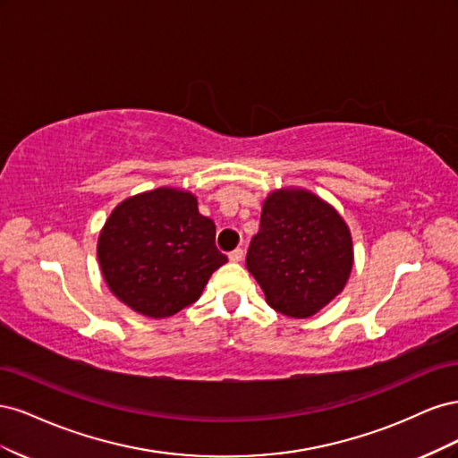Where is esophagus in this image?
<instances>
[{
    "mask_svg": "<svg viewBox=\"0 0 458 458\" xmlns=\"http://www.w3.org/2000/svg\"><path fill=\"white\" fill-rule=\"evenodd\" d=\"M242 258H244V252L241 250V248H237V250L229 252V259H231L233 263H239V261H242Z\"/></svg>",
    "mask_w": 458,
    "mask_h": 458,
    "instance_id": "esophagus-1",
    "label": "esophagus"
}]
</instances>
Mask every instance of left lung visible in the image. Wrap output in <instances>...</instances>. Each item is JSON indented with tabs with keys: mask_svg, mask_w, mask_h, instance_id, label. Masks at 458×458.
Masks as SVG:
<instances>
[{
	"mask_svg": "<svg viewBox=\"0 0 458 458\" xmlns=\"http://www.w3.org/2000/svg\"><path fill=\"white\" fill-rule=\"evenodd\" d=\"M246 267L275 311L308 318L335 300L350 279V227L335 206L308 189L271 191L261 206Z\"/></svg>",
	"mask_w": 458,
	"mask_h": 458,
	"instance_id": "8db88e82",
	"label": "left lung"
}]
</instances>
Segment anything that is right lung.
<instances>
[{"mask_svg": "<svg viewBox=\"0 0 458 458\" xmlns=\"http://www.w3.org/2000/svg\"><path fill=\"white\" fill-rule=\"evenodd\" d=\"M103 279L122 303L148 318L172 317L197 301L227 261L216 225L192 192L158 187L122 200L99 233Z\"/></svg>", "mask_w": 458, "mask_h": 458, "instance_id": "add662e5", "label": "right lung"}]
</instances>
